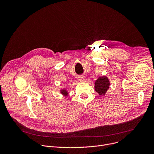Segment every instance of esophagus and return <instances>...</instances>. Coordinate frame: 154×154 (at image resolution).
Masks as SVG:
<instances>
[{
  "instance_id": "1",
  "label": "esophagus",
  "mask_w": 154,
  "mask_h": 154,
  "mask_svg": "<svg viewBox=\"0 0 154 154\" xmlns=\"http://www.w3.org/2000/svg\"><path fill=\"white\" fill-rule=\"evenodd\" d=\"M79 80L80 82H84V80H85V77H84L83 76H80V77H79Z\"/></svg>"
}]
</instances>
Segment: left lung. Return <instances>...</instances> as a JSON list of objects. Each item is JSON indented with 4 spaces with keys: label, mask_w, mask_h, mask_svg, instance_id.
Instances as JSON below:
<instances>
[{
    "label": "left lung",
    "mask_w": 154,
    "mask_h": 154,
    "mask_svg": "<svg viewBox=\"0 0 154 154\" xmlns=\"http://www.w3.org/2000/svg\"><path fill=\"white\" fill-rule=\"evenodd\" d=\"M94 83L95 91L100 96L105 94L110 85L108 79L106 76L99 77Z\"/></svg>",
    "instance_id": "left-lung-1"
}]
</instances>
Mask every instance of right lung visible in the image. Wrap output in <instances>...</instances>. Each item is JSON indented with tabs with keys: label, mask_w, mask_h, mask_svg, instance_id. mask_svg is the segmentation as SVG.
<instances>
[{
	"label": "right lung",
	"mask_w": 154,
	"mask_h": 154,
	"mask_svg": "<svg viewBox=\"0 0 154 154\" xmlns=\"http://www.w3.org/2000/svg\"><path fill=\"white\" fill-rule=\"evenodd\" d=\"M61 93L62 94H63L64 96H68V91H67L66 90H64V89H63V90H61Z\"/></svg>",
	"instance_id": "1"
}]
</instances>
